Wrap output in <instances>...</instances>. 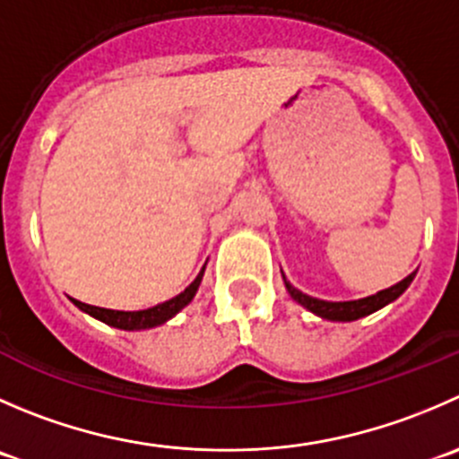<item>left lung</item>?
Here are the masks:
<instances>
[{
    "label": "left lung",
    "instance_id": "left-lung-1",
    "mask_svg": "<svg viewBox=\"0 0 459 459\" xmlns=\"http://www.w3.org/2000/svg\"><path fill=\"white\" fill-rule=\"evenodd\" d=\"M415 273L417 271H412L411 275H406L403 280H399L397 284H393V287H388V289H381V291L372 293V296H368V298H359V300H341V302L320 300V298L307 296V293H302L300 289L293 287V284L284 278V273H282V280H284V287H287L289 296H291L298 305H302L305 309H309L311 314L320 316V318H325V320H332V323H352V320H359V318H363V316L375 314V311H379L381 307H385V305H390V302L397 300V298L402 296L408 287H411Z\"/></svg>",
    "mask_w": 459,
    "mask_h": 459
}]
</instances>
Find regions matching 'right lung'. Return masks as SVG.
Listing matches in <instances>:
<instances>
[{"label":"right lung","instance_id":"1","mask_svg":"<svg viewBox=\"0 0 459 459\" xmlns=\"http://www.w3.org/2000/svg\"><path fill=\"white\" fill-rule=\"evenodd\" d=\"M204 271H206V264L202 266V271L197 273V278L179 293V296L170 298L166 302H159V305L148 307V309H141V311H118V309H105V307H93L87 305V302H80L71 298L75 307L84 314H89L91 318L100 320V323L109 325V327H117V329H126V332H141V329H152L159 327V325L168 323L170 318H175L186 305H190V300L195 298L197 293L199 284H202L204 278Z\"/></svg>","mask_w":459,"mask_h":459}]
</instances>
